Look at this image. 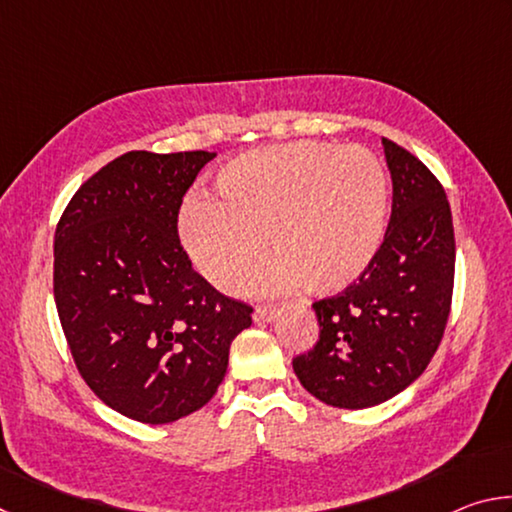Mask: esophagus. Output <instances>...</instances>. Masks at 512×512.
Returning <instances> with one entry per match:
<instances>
[{
  "label": "esophagus",
  "mask_w": 512,
  "mask_h": 512,
  "mask_svg": "<svg viewBox=\"0 0 512 512\" xmlns=\"http://www.w3.org/2000/svg\"><path fill=\"white\" fill-rule=\"evenodd\" d=\"M277 314H280V311H277L275 307H257L253 318H255V323H271V320H273Z\"/></svg>",
  "instance_id": "1"
}]
</instances>
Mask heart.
<instances>
[{"label":"heart","instance_id":"obj_1","mask_svg":"<svg viewBox=\"0 0 512 512\" xmlns=\"http://www.w3.org/2000/svg\"><path fill=\"white\" fill-rule=\"evenodd\" d=\"M216 198H189L180 239L214 287L237 291L264 259L273 291L334 296L375 262L386 232L388 178L361 146L284 142L232 158Z\"/></svg>","mask_w":512,"mask_h":512}]
</instances>
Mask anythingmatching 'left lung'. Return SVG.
I'll list each match as a JSON object with an SVG mask.
<instances>
[{"label": "left lung", "mask_w": 512, "mask_h": 512, "mask_svg": "<svg viewBox=\"0 0 512 512\" xmlns=\"http://www.w3.org/2000/svg\"><path fill=\"white\" fill-rule=\"evenodd\" d=\"M393 180L384 241L368 271L314 302L320 334L293 359L300 384L339 409H368L411 386L436 354L452 307L454 223L438 178L381 140Z\"/></svg>", "instance_id": "obj_1"}]
</instances>
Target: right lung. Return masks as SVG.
Wrapping results in <instances>:
<instances>
[{"mask_svg": "<svg viewBox=\"0 0 512 512\" xmlns=\"http://www.w3.org/2000/svg\"><path fill=\"white\" fill-rule=\"evenodd\" d=\"M216 153L128 151L67 203L54 298L85 384L110 409L176 422L212 400L253 307L216 291L180 246L183 196Z\"/></svg>", "mask_w": 512, "mask_h": 512, "instance_id": "add662e5", "label": "right lung"}]
</instances>
